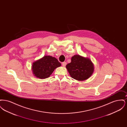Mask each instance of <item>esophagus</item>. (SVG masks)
Returning a JSON list of instances; mask_svg holds the SVG:
<instances>
[{"label":"esophagus","instance_id":"esophagus-1","mask_svg":"<svg viewBox=\"0 0 127 127\" xmlns=\"http://www.w3.org/2000/svg\"><path fill=\"white\" fill-rule=\"evenodd\" d=\"M66 62H62V66H66Z\"/></svg>","mask_w":127,"mask_h":127}]
</instances>
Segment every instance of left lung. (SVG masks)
Wrapping results in <instances>:
<instances>
[{
    "label": "left lung",
    "instance_id": "1",
    "mask_svg": "<svg viewBox=\"0 0 127 127\" xmlns=\"http://www.w3.org/2000/svg\"><path fill=\"white\" fill-rule=\"evenodd\" d=\"M71 60L66 67L73 79L83 81L89 79L93 74L94 65L90 59L75 55Z\"/></svg>",
    "mask_w": 127,
    "mask_h": 127
}]
</instances>
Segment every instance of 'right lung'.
Segmentation results:
<instances>
[{"label": "right lung", "instance_id": "obj_1", "mask_svg": "<svg viewBox=\"0 0 127 127\" xmlns=\"http://www.w3.org/2000/svg\"><path fill=\"white\" fill-rule=\"evenodd\" d=\"M61 66L60 62L54 57L45 56L33 62L32 70L36 78L45 79L48 78L57 67Z\"/></svg>", "mask_w": 127, "mask_h": 127}]
</instances>
